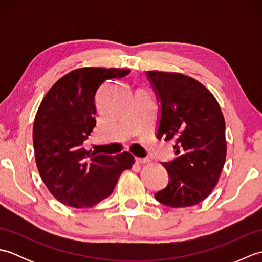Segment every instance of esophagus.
I'll return each instance as SVG.
<instances>
[{
  "label": "esophagus",
  "instance_id": "obj_1",
  "mask_svg": "<svg viewBox=\"0 0 262 262\" xmlns=\"http://www.w3.org/2000/svg\"><path fill=\"white\" fill-rule=\"evenodd\" d=\"M135 161H136V163H138V164H146V163H149V159H146V158H144V159H142V158H136Z\"/></svg>",
  "mask_w": 262,
  "mask_h": 262
}]
</instances>
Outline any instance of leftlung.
<instances>
[{
	"label": "left lung",
	"instance_id": "1",
	"mask_svg": "<svg viewBox=\"0 0 262 262\" xmlns=\"http://www.w3.org/2000/svg\"><path fill=\"white\" fill-rule=\"evenodd\" d=\"M161 101L158 138L174 143L177 158L162 163L169 183L155 193L159 203L179 208L207 198L226 159L225 120L207 88L176 72L147 71Z\"/></svg>",
	"mask_w": 262,
	"mask_h": 262
}]
</instances>
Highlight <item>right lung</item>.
Masks as SVG:
<instances>
[{
  "instance_id": "add662e5",
  "label": "right lung",
  "mask_w": 262,
  "mask_h": 262,
  "mask_svg": "<svg viewBox=\"0 0 262 262\" xmlns=\"http://www.w3.org/2000/svg\"><path fill=\"white\" fill-rule=\"evenodd\" d=\"M129 72L113 68L71 71L49 89L39 105L32 129L36 164L49 192L66 206L89 208L109 197L120 174L135 162L128 152L90 155L82 146L97 122L94 97L99 86Z\"/></svg>"
}]
</instances>
